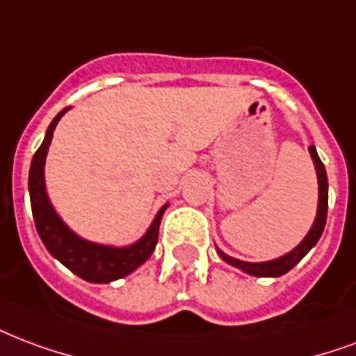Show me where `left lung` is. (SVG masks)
I'll use <instances>...</instances> for the list:
<instances>
[{
    "instance_id": "obj_1",
    "label": "left lung",
    "mask_w": 356,
    "mask_h": 356,
    "mask_svg": "<svg viewBox=\"0 0 356 356\" xmlns=\"http://www.w3.org/2000/svg\"><path fill=\"white\" fill-rule=\"evenodd\" d=\"M309 152H312L313 162H315V170H317L318 209H317V218H315L312 230H309V234L305 236L304 241H302L296 249H292L289 254H285V257L270 260V262H259V264L232 259V257H228V254H225V252L218 251L220 259L225 260V262L236 266V268H239V270H243V272L247 273H251V275H257V277H279V275H283V273H286L289 270H292L294 266L298 264L300 260L304 259L305 254L309 252V249H312L313 245L317 243L326 225V211H328V179H326L325 165H323V162H321V158H318L317 151H315V147H313V145L309 147Z\"/></svg>"
}]
</instances>
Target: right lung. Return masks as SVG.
<instances>
[{
  "instance_id": "right-lung-1",
  "label": "right lung",
  "mask_w": 356,
  "mask_h": 356,
  "mask_svg": "<svg viewBox=\"0 0 356 356\" xmlns=\"http://www.w3.org/2000/svg\"><path fill=\"white\" fill-rule=\"evenodd\" d=\"M65 111L67 109L60 111L54 117L49 130H47L43 143L35 151L33 160H31L30 179H28L31 213H33V220H35L39 238H41L47 251L51 252L54 259L60 260L65 268H70L71 272L79 275V277H83L84 281L109 283V281H115V279H120L131 273L138 266L143 264L145 260L151 257L158 243L160 220H162V215H164L168 205H164L158 211L156 218L152 220L151 228L147 230L143 238L139 239L138 243L130 245V247L115 249V247L90 243V241H84L79 236H75L52 209L51 202L47 198V192H44L43 177L44 156H47V151H49V145H51L52 131H54L58 120L62 118Z\"/></svg>"
}]
</instances>
